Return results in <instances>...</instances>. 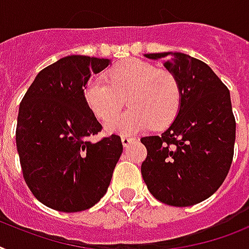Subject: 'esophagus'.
<instances>
[{"label":"esophagus","mask_w":249,"mask_h":249,"mask_svg":"<svg viewBox=\"0 0 249 249\" xmlns=\"http://www.w3.org/2000/svg\"><path fill=\"white\" fill-rule=\"evenodd\" d=\"M121 140H122V143H123V146H128L129 143L132 142L133 140V137H129V136H124V135H123L122 137H121Z\"/></svg>","instance_id":"obj_1"}]
</instances>
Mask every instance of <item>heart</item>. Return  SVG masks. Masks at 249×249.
Masks as SVG:
<instances>
[{
    "label": "heart",
    "mask_w": 249,
    "mask_h": 249,
    "mask_svg": "<svg viewBox=\"0 0 249 249\" xmlns=\"http://www.w3.org/2000/svg\"><path fill=\"white\" fill-rule=\"evenodd\" d=\"M84 98L100 120H109L126 99V112L106 123L110 133L132 135L151 127L169 126L182 102L180 84L169 70H158L141 59H127L109 70L108 81L91 80L84 89Z\"/></svg>",
    "instance_id": "1"
}]
</instances>
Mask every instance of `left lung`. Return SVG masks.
Masks as SVG:
<instances>
[{"label":"left lung","mask_w":249,"mask_h":249,"mask_svg":"<svg viewBox=\"0 0 249 249\" xmlns=\"http://www.w3.org/2000/svg\"><path fill=\"white\" fill-rule=\"evenodd\" d=\"M145 57L165 59V69L180 84L182 102L169 128L141 139L147 150L141 174L160 202L192 206L215 194L231 169L235 142L231 92L206 63L191 55L164 52Z\"/></svg>","instance_id":"left-lung-1"}]
</instances>
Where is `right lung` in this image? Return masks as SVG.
I'll return each instance as SVG.
<instances>
[{"label":"right lung","instance_id":"add662e5","mask_svg":"<svg viewBox=\"0 0 249 249\" xmlns=\"http://www.w3.org/2000/svg\"><path fill=\"white\" fill-rule=\"evenodd\" d=\"M108 65L107 58L63 57L36 75L20 103L16 147L22 176L36 200L53 210L79 213L99 202L122 154L118 135L88 140L102 124L84 89Z\"/></svg>","mask_w":249,"mask_h":249}]
</instances>
